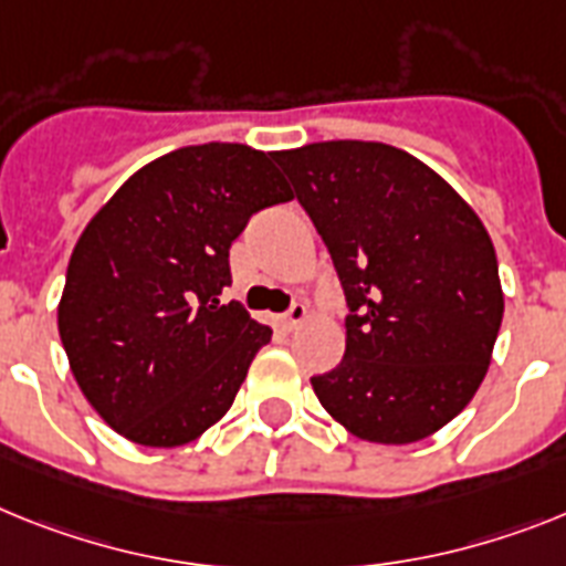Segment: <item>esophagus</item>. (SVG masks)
Returning a JSON list of instances; mask_svg holds the SVG:
<instances>
[{
	"label": "esophagus",
	"mask_w": 566,
	"mask_h": 566,
	"mask_svg": "<svg viewBox=\"0 0 566 566\" xmlns=\"http://www.w3.org/2000/svg\"><path fill=\"white\" fill-rule=\"evenodd\" d=\"M305 319H307V307L305 305H293L291 311L284 313V316H279V325H282L284 331H293V327H298Z\"/></svg>",
	"instance_id": "obj_1"
}]
</instances>
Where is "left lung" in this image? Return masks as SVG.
Returning <instances> with one entry per match:
<instances>
[{"mask_svg":"<svg viewBox=\"0 0 566 566\" xmlns=\"http://www.w3.org/2000/svg\"><path fill=\"white\" fill-rule=\"evenodd\" d=\"M273 158L350 307L342 363L311 379L322 408L368 443L426 440L472 402L492 363L503 287L486 227L397 146L325 140Z\"/></svg>","mask_w":566,"mask_h":566,"instance_id":"left-lung-1","label":"left lung"}]
</instances>
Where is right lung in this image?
<instances>
[{
  "mask_svg": "<svg viewBox=\"0 0 566 566\" xmlns=\"http://www.w3.org/2000/svg\"><path fill=\"white\" fill-rule=\"evenodd\" d=\"M268 151L184 146L140 166L85 224L56 305L80 391L117 434L187 446L230 411L273 331L230 284V244L253 212L291 201Z\"/></svg>",
  "mask_w": 566,
  "mask_h": 566,
  "instance_id": "obj_1",
  "label": "right lung"
}]
</instances>
